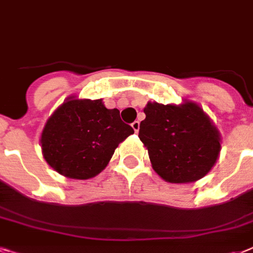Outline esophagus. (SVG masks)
Wrapping results in <instances>:
<instances>
[{"instance_id":"1","label":"esophagus","mask_w":253,"mask_h":253,"mask_svg":"<svg viewBox=\"0 0 253 253\" xmlns=\"http://www.w3.org/2000/svg\"><path fill=\"white\" fill-rule=\"evenodd\" d=\"M131 126H132L133 131H135V132H137V131H139V128H140V122H139V121H135V122H132V125H131Z\"/></svg>"}]
</instances>
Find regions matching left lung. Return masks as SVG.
Instances as JSON below:
<instances>
[{"instance_id": "left-lung-1", "label": "left lung", "mask_w": 253, "mask_h": 253, "mask_svg": "<svg viewBox=\"0 0 253 253\" xmlns=\"http://www.w3.org/2000/svg\"><path fill=\"white\" fill-rule=\"evenodd\" d=\"M139 137L152 168L169 183H192L212 170L221 152V133L199 104L148 102Z\"/></svg>"}]
</instances>
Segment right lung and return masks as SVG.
Instances as JSON below:
<instances>
[{
  "mask_svg": "<svg viewBox=\"0 0 253 253\" xmlns=\"http://www.w3.org/2000/svg\"><path fill=\"white\" fill-rule=\"evenodd\" d=\"M133 133L118 109H108L102 98L70 96L55 109L40 136L48 165L71 179H89L105 169L116 148Z\"/></svg>",
  "mask_w": 253,
  "mask_h": 253,
  "instance_id": "add662e5",
  "label": "right lung"
}]
</instances>
